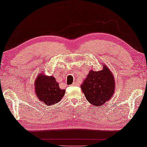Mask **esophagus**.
<instances>
[{
	"mask_svg": "<svg viewBox=\"0 0 147 147\" xmlns=\"http://www.w3.org/2000/svg\"><path fill=\"white\" fill-rule=\"evenodd\" d=\"M77 85V83L76 82H74L73 83H72L71 86H76Z\"/></svg>",
	"mask_w": 147,
	"mask_h": 147,
	"instance_id": "1",
	"label": "esophagus"
}]
</instances>
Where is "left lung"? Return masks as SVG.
Returning a JSON list of instances; mask_svg holds the SVG:
<instances>
[{"label": "left lung", "mask_w": 147, "mask_h": 147, "mask_svg": "<svg viewBox=\"0 0 147 147\" xmlns=\"http://www.w3.org/2000/svg\"><path fill=\"white\" fill-rule=\"evenodd\" d=\"M115 86L113 75L108 66L103 65L102 70L89 71L81 88L88 102L100 106L113 96Z\"/></svg>", "instance_id": "obj_1"}]
</instances>
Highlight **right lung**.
<instances>
[{"label": "right lung", "instance_id": "1", "mask_svg": "<svg viewBox=\"0 0 147 147\" xmlns=\"http://www.w3.org/2000/svg\"><path fill=\"white\" fill-rule=\"evenodd\" d=\"M34 85L38 98L48 106L59 102L65 94V90L59 88V83L53 76L40 74L36 79Z\"/></svg>", "mask_w": 147, "mask_h": 147}]
</instances>
